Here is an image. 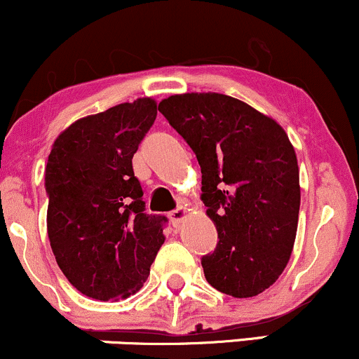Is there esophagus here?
Returning <instances> with one entry per match:
<instances>
[{"mask_svg": "<svg viewBox=\"0 0 359 359\" xmlns=\"http://www.w3.org/2000/svg\"><path fill=\"white\" fill-rule=\"evenodd\" d=\"M185 216H187V208H185V205H179V208L174 209V211L168 212L172 226H179L180 222L185 219Z\"/></svg>", "mask_w": 359, "mask_h": 359, "instance_id": "obj_1", "label": "esophagus"}]
</instances>
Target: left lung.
<instances>
[{
  "instance_id": "1",
  "label": "left lung",
  "mask_w": 359,
  "mask_h": 359,
  "mask_svg": "<svg viewBox=\"0 0 359 359\" xmlns=\"http://www.w3.org/2000/svg\"><path fill=\"white\" fill-rule=\"evenodd\" d=\"M158 111L197 156L203 203L217 229L201 258L205 280L238 299L277 282L297 233L300 185L295 150L277 121L217 93L177 94Z\"/></svg>"
}]
</instances>
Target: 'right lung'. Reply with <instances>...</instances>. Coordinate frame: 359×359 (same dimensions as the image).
<instances>
[{"label":"right lung","mask_w":359,"mask_h":359,"mask_svg":"<svg viewBox=\"0 0 359 359\" xmlns=\"http://www.w3.org/2000/svg\"><path fill=\"white\" fill-rule=\"evenodd\" d=\"M156 118L140 97L77 119L53 143L45 168L48 240L81 294L126 299L143 287L165 241L167 217L147 214L133 155Z\"/></svg>","instance_id":"add662e5"}]
</instances>
